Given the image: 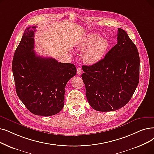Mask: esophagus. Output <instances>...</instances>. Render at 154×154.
I'll return each mask as SVG.
<instances>
[{
	"label": "esophagus",
	"mask_w": 154,
	"mask_h": 154,
	"mask_svg": "<svg viewBox=\"0 0 154 154\" xmlns=\"http://www.w3.org/2000/svg\"><path fill=\"white\" fill-rule=\"evenodd\" d=\"M77 73L78 75H81V73H82V70H81V68H80V67H78V68H77Z\"/></svg>",
	"instance_id": "1"
}]
</instances>
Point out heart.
<instances>
[{"mask_svg": "<svg viewBox=\"0 0 154 154\" xmlns=\"http://www.w3.org/2000/svg\"><path fill=\"white\" fill-rule=\"evenodd\" d=\"M108 42L104 38H99L95 33H91L82 38L76 45L80 52H85L84 61L88 64H94L101 60L108 48Z\"/></svg>", "mask_w": 154, "mask_h": 154, "instance_id": "b5f03b06", "label": "heart"}]
</instances>
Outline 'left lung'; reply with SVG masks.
Returning <instances> with one entry per match:
<instances>
[{"label": "left lung", "instance_id": "left-lung-1", "mask_svg": "<svg viewBox=\"0 0 154 154\" xmlns=\"http://www.w3.org/2000/svg\"><path fill=\"white\" fill-rule=\"evenodd\" d=\"M117 44L104 58L83 65L85 94L92 108L99 111L120 109L129 102L139 82L140 57L126 32L118 28Z\"/></svg>", "mask_w": 154, "mask_h": 154}]
</instances>
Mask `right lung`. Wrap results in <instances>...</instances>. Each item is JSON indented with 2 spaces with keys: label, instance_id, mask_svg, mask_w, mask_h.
<instances>
[{
  "label": "right lung",
  "instance_id": "add662e5",
  "mask_svg": "<svg viewBox=\"0 0 154 154\" xmlns=\"http://www.w3.org/2000/svg\"><path fill=\"white\" fill-rule=\"evenodd\" d=\"M36 28L25 29L14 53L12 72L16 93L26 108L35 115L49 116L63 108L65 85L77 69L72 63L36 55Z\"/></svg>",
  "mask_w": 154,
  "mask_h": 154
}]
</instances>
